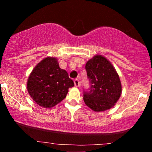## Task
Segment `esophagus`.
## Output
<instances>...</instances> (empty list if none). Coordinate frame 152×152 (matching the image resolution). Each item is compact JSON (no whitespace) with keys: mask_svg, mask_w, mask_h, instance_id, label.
<instances>
[{"mask_svg":"<svg viewBox=\"0 0 152 152\" xmlns=\"http://www.w3.org/2000/svg\"><path fill=\"white\" fill-rule=\"evenodd\" d=\"M74 85L76 87H78L80 86V82L78 81V78H76V79L74 80Z\"/></svg>","mask_w":152,"mask_h":152,"instance_id":"obj_1","label":"esophagus"}]
</instances>
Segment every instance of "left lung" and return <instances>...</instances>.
Returning <instances> with one entry per match:
<instances>
[{"label":"left lung","instance_id":"8db88e82","mask_svg":"<svg viewBox=\"0 0 152 152\" xmlns=\"http://www.w3.org/2000/svg\"><path fill=\"white\" fill-rule=\"evenodd\" d=\"M91 82L89 92H85L83 101L92 111L103 112L113 108L122 92L117 71L111 62L102 55H95L86 64Z\"/></svg>","mask_w":152,"mask_h":152}]
</instances>
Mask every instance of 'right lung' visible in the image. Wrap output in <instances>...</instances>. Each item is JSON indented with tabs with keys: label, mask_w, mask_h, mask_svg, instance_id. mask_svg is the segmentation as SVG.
<instances>
[{
	"label": "right lung",
	"mask_w": 152,
	"mask_h": 152,
	"mask_svg": "<svg viewBox=\"0 0 152 152\" xmlns=\"http://www.w3.org/2000/svg\"><path fill=\"white\" fill-rule=\"evenodd\" d=\"M26 85L33 100L38 106L50 109L66 98L74 83L68 73L61 69L58 59L48 56L36 64Z\"/></svg>",
	"instance_id": "obj_1"
}]
</instances>
